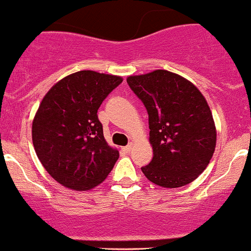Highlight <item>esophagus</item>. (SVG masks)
I'll use <instances>...</instances> for the list:
<instances>
[{
  "label": "esophagus",
  "instance_id": "obj_1",
  "mask_svg": "<svg viewBox=\"0 0 251 251\" xmlns=\"http://www.w3.org/2000/svg\"><path fill=\"white\" fill-rule=\"evenodd\" d=\"M131 149H133V145H131V144H129V145H126V146H125V148H123V150H125L126 152H130Z\"/></svg>",
  "mask_w": 251,
  "mask_h": 251
}]
</instances>
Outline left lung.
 <instances>
[{
  "label": "left lung",
  "instance_id": "left-lung-1",
  "mask_svg": "<svg viewBox=\"0 0 251 251\" xmlns=\"http://www.w3.org/2000/svg\"><path fill=\"white\" fill-rule=\"evenodd\" d=\"M129 88L149 115L153 156L141 171L163 188L192 183L207 167L216 146L209 105L187 79L168 71L128 76Z\"/></svg>",
  "mask_w": 251,
  "mask_h": 251
}]
</instances>
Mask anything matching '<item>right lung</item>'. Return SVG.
Returning <instances> with one entry per match:
<instances>
[{"label":"right lung","mask_w":251,"mask_h":251,"mask_svg":"<svg viewBox=\"0 0 251 251\" xmlns=\"http://www.w3.org/2000/svg\"><path fill=\"white\" fill-rule=\"evenodd\" d=\"M121 83V76L80 71L59 80L42 99L33 122V144L59 184L93 189L112 171L120 152L106 143L98 110Z\"/></svg>","instance_id":"right-lung-1"}]
</instances>
